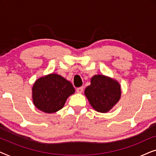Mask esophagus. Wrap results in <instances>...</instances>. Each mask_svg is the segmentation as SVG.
<instances>
[{"label":"esophagus","instance_id":"esophagus-1","mask_svg":"<svg viewBox=\"0 0 156 156\" xmlns=\"http://www.w3.org/2000/svg\"><path fill=\"white\" fill-rule=\"evenodd\" d=\"M83 91H84V87H78V88H76V92L79 94L82 93Z\"/></svg>","mask_w":156,"mask_h":156}]
</instances>
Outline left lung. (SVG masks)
<instances>
[{
  "mask_svg": "<svg viewBox=\"0 0 156 156\" xmlns=\"http://www.w3.org/2000/svg\"><path fill=\"white\" fill-rule=\"evenodd\" d=\"M84 94L96 111L106 113L119 101L121 92L116 81L98 74L91 78V85L87 87Z\"/></svg>",
  "mask_w": 156,
  "mask_h": 156,
  "instance_id": "left-lung-1",
  "label": "left lung"
}]
</instances>
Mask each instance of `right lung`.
Instances as JSON below:
<instances>
[{
  "label": "right lung",
  "mask_w": 156,
  "mask_h": 156,
  "mask_svg": "<svg viewBox=\"0 0 156 156\" xmlns=\"http://www.w3.org/2000/svg\"><path fill=\"white\" fill-rule=\"evenodd\" d=\"M74 91L72 83L62 76L49 74L38 79L34 84L33 103L42 112L55 113L63 107L66 100Z\"/></svg>",
  "instance_id": "add662e5"
}]
</instances>
